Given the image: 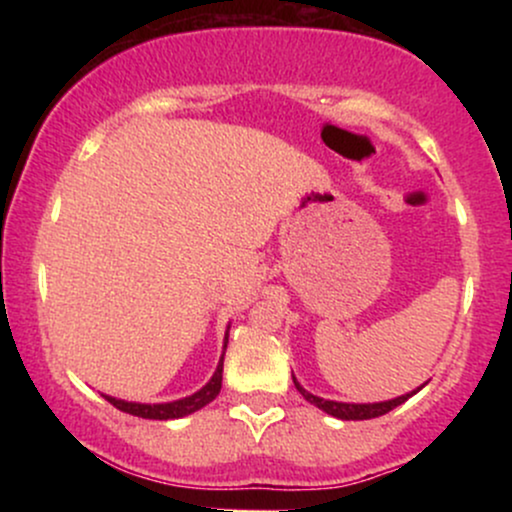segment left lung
Instances as JSON below:
<instances>
[{"mask_svg":"<svg viewBox=\"0 0 512 512\" xmlns=\"http://www.w3.org/2000/svg\"><path fill=\"white\" fill-rule=\"evenodd\" d=\"M293 385H296V390L301 392L303 399H308V402L315 404L317 409L327 411V414L337 416V419H342V421H363V419H375V416H383V414H387V411H392L395 407H399V404L407 402V399L416 392L414 390V392H411V395H402V397H397V399H387V402L346 404V402H332V399H322V397L310 395L308 390H303V387L298 385L296 378H293ZM421 387H424V385H421ZM421 387H419V390H421Z\"/></svg>","mask_w":512,"mask_h":512,"instance_id":"8db88e82","label":"left lung"}]
</instances>
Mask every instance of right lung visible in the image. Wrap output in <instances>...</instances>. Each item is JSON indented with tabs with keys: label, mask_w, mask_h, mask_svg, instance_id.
<instances>
[{
	"label": "right lung",
	"mask_w": 512,
	"mask_h": 512,
	"mask_svg": "<svg viewBox=\"0 0 512 512\" xmlns=\"http://www.w3.org/2000/svg\"><path fill=\"white\" fill-rule=\"evenodd\" d=\"M226 344H228V332H226ZM226 344H223V354H226ZM221 378H223V356H221L219 366H216V373L211 375L209 383L204 385L199 392H195V395L178 399V402L137 404V402H125V399H115L108 395H105V399H108L115 409L127 411V414H132V416H142V419H158V421L180 419V416H187V414H192V411L207 407L211 399H216V395L221 392Z\"/></svg>",
	"instance_id": "add662e5"
}]
</instances>
